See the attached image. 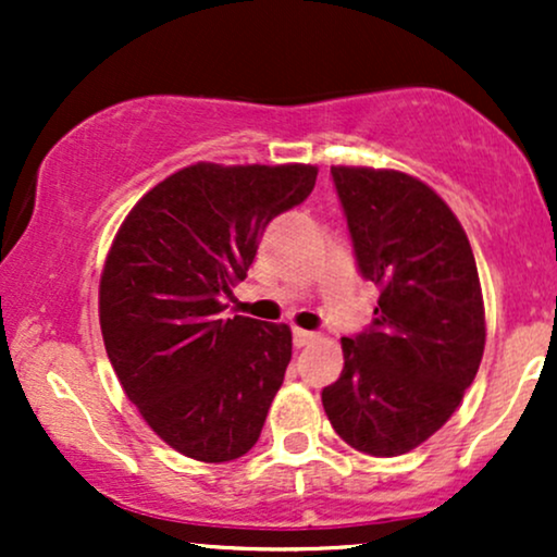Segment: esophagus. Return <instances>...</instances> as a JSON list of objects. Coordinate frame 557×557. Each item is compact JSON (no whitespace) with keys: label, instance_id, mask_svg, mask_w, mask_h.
Wrapping results in <instances>:
<instances>
[{"label":"esophagus","instance_id":"esophagus-1","mask_svg":"<svg viewBox=\"0 0 557 557\" xmlns=\"http://www.w3.org/2000/svg\"><path fill=\"white\" fill-rule=\"evenodd\" d=\"M314 341H319L317 332H309V330H293V343L298 345V348H304V345H311Z\"/></svg>","mask_w":557,"mask_h":557}]
</instances>
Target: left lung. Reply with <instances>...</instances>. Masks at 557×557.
I'll return each instance as SVG.
<instances>
[{
  "label": "left lung",
  "mask_w": 557,
  "mask_h": 557,
  "mask_svg": "<svg viewBox=\"0 0 557 557\" xmlns=\"http://www.w3.org/2000/svg\"><path fill=\"white\" fill-rule=\"evenodd\" d=\"M359 270L380 285L374 324L343 337V374L322 389L356 450L393 458L430 440L461 406L487 322L471 243L453 209L400 170L332 168Z\"/></svg>",
  "instance_id": "1"
}]
</instances>
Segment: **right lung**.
Returning <instances> with one entry per match:
<instances>
[{
  "mask_svg": "<svg viewBox=\"0 0 557 557\" xmlns=\"http://www.w3.org/2000/svg\"><path fill=\"white\" fill-rule=\"evenodd\" d=\"M317 172L196 162L140 196L114 235L99 280L107 356L146 424L194 461L246 456L283 385L290 327L222 311L264 227Z\"/></svg>",
  "mask_w": 557,
  "mask_h": 557,
  "instance_id": "obj_1",
  "label": "right lung"
}]
</instances>
